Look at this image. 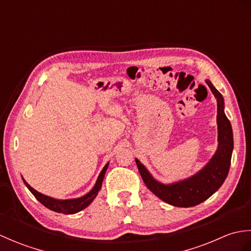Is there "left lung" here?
<instances>
[{"label":"left lung","instance_id":"8db88e82","mask_svg":"<svg viewBox=\"0 0 251 251\" xmlns=\"http://www.w3.org/2000/svg\"><path fill=\"white\" fill-rule=\"evenodd\" d=\"M218 102V150L206 166L200 173L186 180L173 184H162L154 180L145 166L136 159L138 170L143 182L152 193L162 201L177 207H193L201 204L215 193L225 182L231 165L233 151V132L230 121L225 114V101L209 81H206Z\"/></svg>","mask_w":251,"mask_h":251}]
</instances>
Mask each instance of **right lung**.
<instances>
[{
	"instance_id": "add662e5",
	"label": "right lung",
	"mask_w": 251,
	"mask_h": 251,
	"mask_svg": "<svg viewBox=\"0 0 251 251\" xmlns=\"http://www.w3.org/2000/svg\"><path fill=\"white\" fill-rule=\"evenodd\" d=\"M108 165H109V163L105 165L102 170H101V173L97 179V182H96L93 190L90 191L89 193H87L86 195L79 197V199L66 200V201H59V200L51 199V197L41 194L37 191H35L33 188H31V186L26 183L25 180H24V182L26 185V188L30 190L31 193L34 195L35 199L39 201L41 204H43L45 207L49 208V209H50L52 211H56V212H59V214H65V215L76 214V212L83 210L84 208H86L90 204V202L94 201L95 197L97 196L99 190L101 189V185H102V181H103L106 169H108Z\"/></svg>"
}]
</instances>
